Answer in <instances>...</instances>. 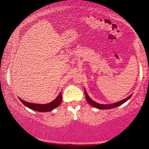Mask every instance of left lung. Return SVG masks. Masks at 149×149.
<instances>
[{
	"instance_id": "left-lung-1",
	"label": "left lung",
	"mask_w": 149,
	"mask_h": 149,
	"mask_svg": "<svg viewBox=\"0 0 149 149\" xmlns=\"http://www.w3.org/2000/svg\"><path fill=\"white\" fill-rule=\"evenodd\" d=\"M85 99H86L87 102L89 103L90 105H91L92 107H95L97 108H99V109H105V110H107V109H110V108H115V107H117L118 106H120L121 104H123V103L125 102L127 100H129L131 97H132V95H131L129 97L126 98V99H123L122 100H121V101L119 102H115V103H113V104H99V103L96 102L95 101H93V100L91 99V98L89 97V95H87V91H85Z\"/></svg>"
}]
</instances>
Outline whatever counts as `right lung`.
<instances>
[{"mask_svg":"<svg viewBox=\"0 0 149 149\" xmlns=\"http://www.w3.org/2000/svg\"><path fill=\"white\" fill-rule=\"evenodd\" d=\"M19 99L20 100V101L26 106V107H28L29 108H30V109L35 111H37V112H50V111H52V110L54 109L55 108L58 107L62 102V93L60 92L59 93V95H58V97L53 100V101L45 104H34V103L28 102L25 101L24 100H22V99H20V98H19Z\"/></svg>","mask_w":149,"mask_h":149,"instance_id":"right-lung-1","label":"right lung"}]
</instances>
